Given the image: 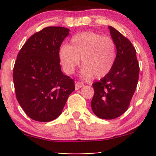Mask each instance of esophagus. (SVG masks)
I'll return each instance as SVG.
<instances>
[{
	"mask_svg": "<svg viewBox=\"0 0 156 156\" xmlns=\"http://www.w3.org/2000/svg\"><path fill=\"white\" fill-rule=\"evenodd\" d=\"M84 86V83H82V82H76V90H78V89H79L81 88V87H83Z\"/></svg>",
	"mask_w": 156,
	"mask_h": 156,
	"instance_id": "34e87169",
	"label": "esophagus"
}]
</instances>
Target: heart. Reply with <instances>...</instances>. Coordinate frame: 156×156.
<instances>
[{"label":"heart","instance_id":"heart-1","mask_svg":"<svg viewBox=\"0 0 156 156\" xmlns=\"http://www.w3.org/2000/svg\"><path fill=\"white\" fill-rule=\"evenodd\" d=\"M58 56L67 74L75 72L81 58L82 76L91 78L94 76L101 78L107 76L114 67L117 49L115 42L110 37L86 31L73 36L69 46L62 45Z\"/></svg>","mask_w":156,"mask_h":156}]
</instances>
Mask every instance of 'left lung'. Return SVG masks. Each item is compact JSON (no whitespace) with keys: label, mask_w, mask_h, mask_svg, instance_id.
Instances as JSON below:
<instances>
[{"label":"left lung","mask_w":156,"mask_h":156,"mask_svg":"<svg viewBox=\"0 0 156 156\" xmlns=\"http://www.w3.org/2000/svg\"><path fill=\"white\" fill-rule=\"evenodd\" d=\"M108 28L115 42L117 57L111 72L92 84L94 94L91 102L94 114L104 119H115L126 112L136 89L139 74L133 44L114 28Z\"/></svg>","instance_id":"obj_1"}]
</instances>
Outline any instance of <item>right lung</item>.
Wrapping results in <instances>:
<instances>
[{"instance_id":"1","label":"right lung","mask_w":156,"mask_h":156,"mask_svg":"<svg viewBox=\"0 0 156 156\" xmlns=\"http://www.w3.org/2000/svg\"><path fill=\"white\" fill-rule=\"evenodd\" d=\"M69 34L64 27L44 28L32 35L17 55L13 70L16 97L34 120L56 119L75 90L74 80L62 72L58 56Z\"/></svg>"}]
</instances>
